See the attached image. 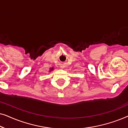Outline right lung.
<instances>
[{"label":"right lung","mask_w":128,"mask_h":128,"mask_svg":"<svg viewBox=\"0 0 128 128\" xmlns=\"http://www.w3.org/2000/svg\"><path fill=\"white\" fill-rule=\"evenodd\" d=\"M52 69H53V68H51V69H50V71H51Z\"/></svg>","instance_id":"add662e5"}]
</instances>
